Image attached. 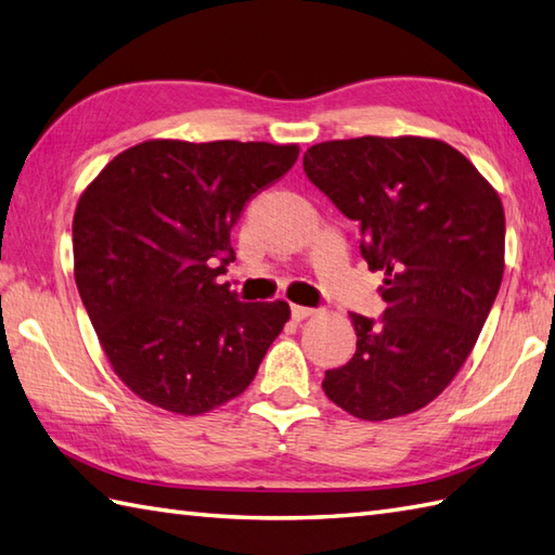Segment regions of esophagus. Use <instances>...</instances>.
<instances>
[{"instance_id":"1","label":"esophagus","mask_w":555,"mask_h":555,"mask_svg":"<svg viewBox=\"0 0 555 555\" xmlns=\"http://www.w3.org/2000/svg\"><path fill=\"white\" fill-rule=\"evenodd\" d=\"M310 314H314L312 308H302V305H293V308H291V317H293V320H296V322L308 320Z\"/></svg>"}]
</instances>
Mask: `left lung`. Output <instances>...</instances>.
<instances>
[{
	"instance_id": "1",
	"label": "left lung",
	"mask_w": 555,
	"mask_h": 555,
	"mask_svg": "<svg viewBox=\"0 0 555 555\" xmlns=\"http://www.w3.org/2000/svg\"><path fill=\"white\" fill-rule=\"evenodd\" d=\"M308 179L352 221L382 271L379 324L350 314L356 356L322 388L352 417L410 415L453 382L503 279L505 215L475 164L443 140H326L302 157Z\"/></svg>"
}]
</instances>
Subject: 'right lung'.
<instances>
[{
  "label": "right lung",
  "instance_id": "1",
  "mask_svg": "<svg viewBox=\"0 0 555 555\" xmlns=\"http://www.w3.org/2000/svg\"><path fill=\"white\" fill-rule=\"evenodd\" d=\"M298 145L145 140L116 155L74 215V276L116 376L145 403L203 415L241 396L288 322L284 300L241 302L219 274L247 199Z\"/></svg>",
  "mask_w": 555,
  "mask_h": 555
}]
</instances>
